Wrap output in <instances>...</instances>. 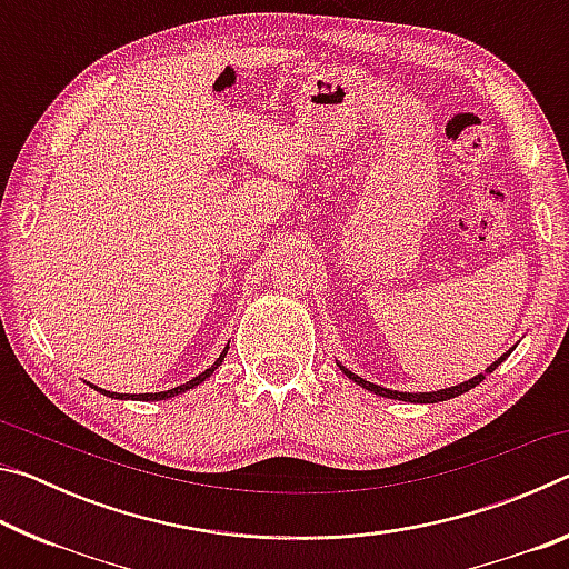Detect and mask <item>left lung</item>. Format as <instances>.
Returning <instances> with one entry per match:
<instances>
[{"label":"left lung","instance_id":"left-lung-1","mask_svg":"<svg viewBox=\"0 0 569 569\" xmlns=\"http://www.w3.org/2000/svg\"><path fill=\"white\" fill-rule=\"evenodd\" d=\"M509 356V351L507 353H502L499 356V359L495 361V363H489L487 366V371L485 373H477L475 379H469V381H461V383H457V387H449V389H439V391H419V393H409V391H391V389H383V387H379V383H371V381H366V379H361L359 373H353V371H349V369H343L341 366V371L346 373V377H349L351 381H356L359 383V387H363L366 391H373V393H379V397H387V399H399V401H413V403H437V401H447V399H455V397H459V393H465V391H469V389H475L477 383H481L485 381V377L487 373H492L499 363H502L505 359Z\"/></svg>","mask_w":569,"mask_h":569}]
</instances>
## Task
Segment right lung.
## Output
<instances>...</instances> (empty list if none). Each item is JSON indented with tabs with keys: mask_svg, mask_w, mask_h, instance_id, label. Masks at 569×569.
Listing matches in <instances>:
<instances>
[{
	"mask_svg": "<svg viewBox=\"0 0 569 569\" xmlns=\"http://www.w3.org/2000/svg\"><path fill=\"white\" fill-rule=\"evenodd\" d=\"M226 353H228V346L223 349V353L218 356V361L210 366V369H206L203 373H198V377H192L190 381H186V383H180V387H176V389H168V391H156V393H118V391H104V389H100V387H94V383H90L92 389H98L100 393H104V397H110V399H132V401H160V399H170V397H178V393H186V391H190V389H196L198 383H203L210 373H213L220 363H223V359H226Z\"/></svg>",
	"mask_w": 569,
	"mask_h": 569,
	"instance_id": "obj_1",
	"label": "right lung"
}]
</instances>
